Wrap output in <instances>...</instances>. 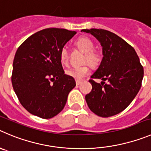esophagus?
Instances as JSON below:
<instances>
[{"label": "esophagus", "mask_w": 151, "mask_h": 151, "mask_svg": "<svg viewBox=\"0 0 151 151\" xmlns=\"http://www.w3.org/2000/svg\"><path fill=\"white\" fill-rule=\"evenodd\" d=\"M80 83H81V80H76V84H77V86H79Z\"/></svg>", "instance_id": "obj_1"}]
</instances>
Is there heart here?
Returning a JSON list of instances; mask_svg holds the SVG:
<instances>
[{"instance_id":"obj_1","label":"heart","mask_w":151,"mask_h":151,"mask_svg":"<svg viewBox=\"0 0 151 151\" xmlns=\"http://www.w3.org/2000/svg\"><path fill=\"white\" fill-rule=\"evenodd\" d=\"M77 47L85 53V62L89 63L91 65H96L101 60V56L99 53L96 50H93L94 48V43L90 39L87 37H81L78 39L76 42ZM60 60L62 63H66L68 60V51L66 47H63L60 52ZM90 72V68L88 65H84L81 66H74L71 68L68 69L66 71L67 75L76 79V80H81L88 75Z\"/></svg>"}]
</instances>
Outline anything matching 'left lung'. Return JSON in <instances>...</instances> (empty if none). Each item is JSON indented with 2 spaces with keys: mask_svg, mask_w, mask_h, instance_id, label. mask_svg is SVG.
Returning a JSON list of instances; mask_svg holds the SVG:
<instances>
[{
  "mask_svg": "<svg viewBox=\"0 0 151 151\" xmlns=\"http://www.w3.org/2000/svg\"><path fill=\"white\" fill-rule=\"evenodd\" d=\"M81 32L95 36L102 46V60L91 77L102 81L98 84L89 80L92 89L86 95L87 105L98 116H113L126 109L138 94L143 67L135 49L115 33L95 28Z\"/></svg>",
  "mask_w": 151,
  "mask_h": 151,
  "instance_id": "8db88e82",
  "label": "left lung"
}]
</instances>
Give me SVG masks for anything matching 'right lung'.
I'll list each match as a JSON object with an SVG mask.
<instances>
[{
    "label": "right lung",
    "mask_w": 151,
    "mask_h": 151,
    "mask_svg": "<svg viewBox=\"0 0 151 151\" xmlns=\"http://www.w3.org/2000/svg\"><path fill=\"white\" fill-rule=\"evenodd\" d=\"M75 34V31L47 28L29 36L17 50L12 65V87L29 113L47 119L64 108L76 82L65 74L60 52Z\"/></svg>",
    "instance_id": "right-lung-1"
}]
</instances>
